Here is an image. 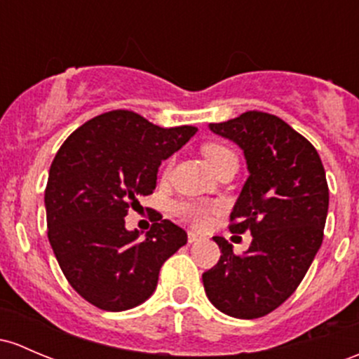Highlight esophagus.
<instances>
[{
    "instance_id": "34e87169",
    "label": "esophagus",
    "mask_w": 359,
    "mask_h": 359,
    "mask_svg": "<svg viewBox=\"0 0 359 359\" xmlns=\"http://www.w3.org/2000/svg\"><path fill=\"white\" fill-rule=\"evenodd\" d=\"M201 239V236H199V233H196V232H191L187 233V241H189V244H194V243H198V241Z\"/></svg>"
}]
</instances>
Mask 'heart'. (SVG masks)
<instances>
[{"label":"heart","instance_id":"obj_1","mask_svg":"<svg viewBox=\"0 0 359 359\" xmlns=\"http://www.w3.org/2000/svg\"><path fill=\"white\" fill-rule=\"evenodd\" d=\"M203 154H205L206 161L210 163L211 168L217 167L218 163H222L227 158H233L236 154L230 151L227 146L217 144V142H211V144H206L203 148ZM175 213L179 217H182L184 220L191 222L194 225H205L206 220H208L210 208L206 205H201V203L196 201H182L175 205Z\"/></svg>","mask_w":359,"mask_h":359}]
</instances>
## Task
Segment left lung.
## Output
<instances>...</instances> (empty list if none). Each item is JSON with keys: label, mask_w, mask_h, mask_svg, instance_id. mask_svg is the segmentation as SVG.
<instances>
[{"label": "left lung", "mask_w": 359, "mask_h": 359, "mask_svg": "<svg viewBox=\"0 0 359 359\" xmlns=\"http://www.w3.org/2000/svg\"><path fill=\"white\" fill-rule=\"evenodd\" d=\"M213 134L236 142L249 177L230 213V230H251V246L233 255L213 237L222 256L203 273L206 296L233 318L269 315L297 289L323 241L329 186L311 142L278 116L246 111L210 123Z\"/></svg>", "instance_id": "obj_1"}]
</instances>
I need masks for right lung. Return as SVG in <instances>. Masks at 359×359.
<instances>
[{
	"label": "right lung",
	"mask_w": 359,
	"mask_h": 359,
	"mask_svg": "<svg viewBox=\"0 0 359 359\" xmlns=\"http://www.w3.org/2000/svg\"><path fill=\"white\" fill-rule=\"evenodd\" d=\"M196 132L113 110L79 127L56 153L44 192L48 239L67 280L94 306L126 311L144 303L161 265L187 243L186 230L161 217L141 239L126 217L156 189L161 161Z\"/></svg>",
	"instance_id": "add662e5"
}]
</instances>
